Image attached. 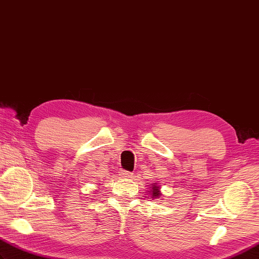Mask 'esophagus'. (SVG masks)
<instances>
[{
    "mask_svg": "<svg viewBox=\"0 0 259 259\" xmlns=\"http://www.w3.org/2000/svg\"><path fill=\"white\" fill-rule=\"evenodd\" d=\"M122 177L124 178H127V177H131L132 176V173L128 170H120V174H119Z\"/></svg>",
    "mask_w": 259,
    "mask_h": 259,
    "instance_id": "34e87169",
    "label": "esophagus"
}]
</instances>
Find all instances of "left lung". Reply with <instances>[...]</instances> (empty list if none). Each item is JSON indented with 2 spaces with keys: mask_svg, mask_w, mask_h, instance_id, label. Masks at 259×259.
<instances>
[{
  "mask_svg": "<svg viewBox=\"0 0 259 259\" xmlns=\"http://www.w3.org/2000/svg\"><path fill=\"white\" fill-rule=\"evenodd\" d=\"M154 184V183H153ZM151 195H152V198H154V199H156V198H158L160 195V192H159V186H157L156 184H154V185L152 186V192H151Z\"/></svg>",
  "mask_w": 259,
  "mask_h": 259,
  "instance_id": "left-lung-1",
  "label": "left lung"
}]
</instances>
